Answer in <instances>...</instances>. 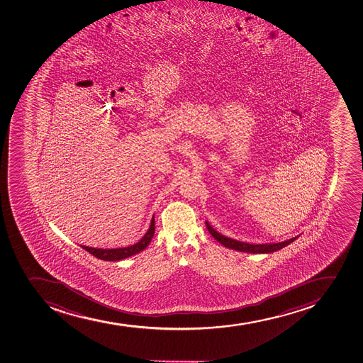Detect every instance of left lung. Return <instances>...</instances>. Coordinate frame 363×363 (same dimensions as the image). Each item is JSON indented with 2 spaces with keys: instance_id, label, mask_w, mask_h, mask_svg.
<instances>
[{
  "instance_id": "8db88e82",
  "label": "left lung",
  "mask_w": 363,
  "mask_h": 363,
  "mask_svg": "<svg viewBox=\"0 0 363 363\" xmlns=\"http://www.w3.org/2000/svg\"><path fill=\"white\" fill-rule=\"evenodd\" d=\"M207 229L211 233V236L220 242L221 245H225L227 248L234 249L238 252H252V254H269V252H277L284 248L286 245H290L291 242L295 241L297 238H290L286 241L279 242V243H266V245H252V243H245V242L238 241L233 238H227L225 235L220 234L211 227L207 221H206Z\"/></svg>"
}]
</instances>
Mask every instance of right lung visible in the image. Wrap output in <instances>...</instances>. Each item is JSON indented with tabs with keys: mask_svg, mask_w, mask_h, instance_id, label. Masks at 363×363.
Listing matches in <instances>:
<instances>
[{
	"mask_svg": "<svg viewBox=\"0 0 363 363\" xmlns=\"http://www.w3.org/2000/svg\"><path fill=\"white\" fill-rule=\"evenodd\" d=\"M154 233H155V220L152 216L148 232L145 233V236L135 245H129L125 248L116 249H97L86 247V245H81V247L97 259H104V261H120V259H127L129 256L135 255V254H138V252H142L143 249L147 248V245L152 241Z\"/></svg>",
	"mask_w": 363,
	"mask_h": 363,
	"instance_id": "add662e5",
	"label": "right lung"
}]
</instances>
